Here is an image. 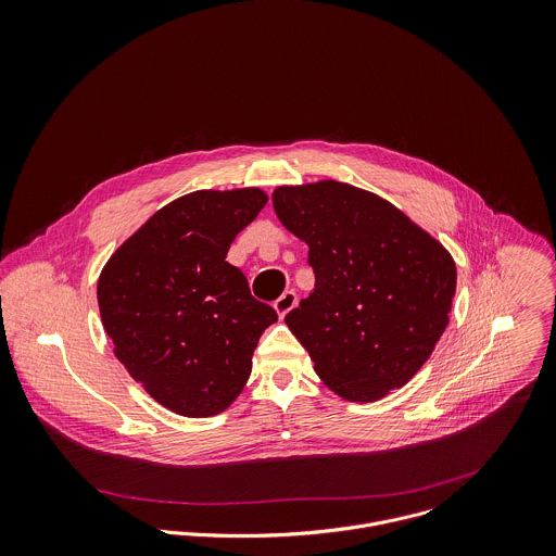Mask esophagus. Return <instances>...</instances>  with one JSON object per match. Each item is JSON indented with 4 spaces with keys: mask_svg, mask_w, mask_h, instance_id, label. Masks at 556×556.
<instances>
[{
    "mask_svg": "<svg viewBox=\"0 0 556 556\" xmlns=\"http://www.w3.org/2000/svg\"><path fill=\"white\" fill-rule=\"evenodd\" d=\"M296 303H299V296L294 292H286L275 301V311L279 313V317H286L292 308L296 307Z\"/></svg>",
    "mask_w": 556,
    "mask_h": 556,
    "instance_id": "34e87169",
    "label": "esophagus"
}]
</instances>
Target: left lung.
<instances>
[{"mask_svg": "<svg viewBox=\"0 0 556 556\" xmlns=\"http://www.w3.org/2000/svg\"><path fill=\"white\" fill-rule=\"evenodd\" d=\"M273 206L308 245L315 290L286 324L319 379L356 403L405 386L450 321L447 249L388 200L330 179L277 187Z\"/></svg>", "mask_w": 556, "mask_h": 556, "instance_id": "8db88e82", "label": "left lung"}]
</instances>
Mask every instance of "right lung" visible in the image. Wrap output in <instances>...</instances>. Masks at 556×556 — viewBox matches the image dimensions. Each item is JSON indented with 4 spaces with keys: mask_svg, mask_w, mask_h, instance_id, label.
I'll list each match as a JSON object with an SVG mask.
<instances>
[{
    "mask_svg": "<svg viewBox=\"0 0 556 556\" xmlns=\"http://www.w3.org/2000/svg\"><path fill=\"white\" fill-rule=\"evenodd\" d=\"M257 187L202 189L160 208L117 249L98 281L115 356L142 388L187 418L222 414L241 394L275 308L226 262L264 208Z\"/></svg>",
    "mask_w": 556,
    "mask_h": 556,
    "instance_id": "right-lung-1",
    "label": "right lung"
}]
</instances>
